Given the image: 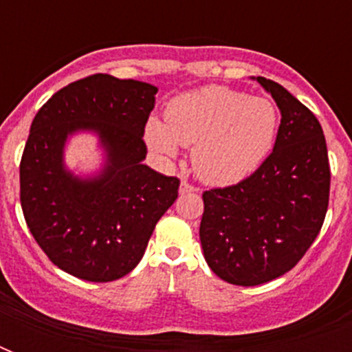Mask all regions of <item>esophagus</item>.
Instances as JSON below:
<instances>
[{
  "label": "esophagus",
  "instance_id": "1",
  "mask_svg": "<svg viewBox=\"0 0 352 352\" xmlns=\"http://www.w3.org/2000/svg\"><path fill=\"white\" fill-rule=\"evenodd\" d=\"M190 192H199V188L193 186L192 182L182 181L181 182V193H190Z\"/></svg>",
  "mask_w": 352,
  "mask_h": 352
}]
</instances>
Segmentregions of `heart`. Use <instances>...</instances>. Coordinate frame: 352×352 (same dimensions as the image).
I'll return each mask as SVG.
<instances>
[{
	"label": "heart",
	"instance_id": "heart-1",
	"mask_svg": "<svg viewBox=\"0 0 352 352\" xmlns=\"http://www.w3.org/2000/svg\"><path fill=\"white\" fill-rule=\"evenodd\" d=\"M278 129L279 111L274 100L208 85L171 100L164 124L148 122L146 140L162 157L177 155L179 144L193 146L192 160L199 177L214 184H230L263 164Z\"/></svg>",
	"mask_w": 352,
	"mask_h": 352
}]
</instances>
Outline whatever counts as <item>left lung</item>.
Returning a JSON list of instances; mask_svg holds the SVG:
<instances>
[{
  "instance_id": "1",
  "label": "left lung",
  "mask_w": 352,
  "mask_h": 352,
  "mask_svg": "<svg viewBox=\"0 0 352 352\" xmlns=\"http://www.w3.org/2000/svg\"><path fill=\"white\" fill-rule=\"evenodd\" d=\"M281 109L272 153L237 184L203 192L204 259L232 285L256 287L294 268L322 230L331 166L314 113L283 85L257 76Z\"/></svg>"
}]
</instances>
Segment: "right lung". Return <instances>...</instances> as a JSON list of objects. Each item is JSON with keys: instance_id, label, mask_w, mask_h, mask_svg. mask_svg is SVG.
<instances>
[{"instance_id": "add662e5", "label": "right lung", "mask_w": 352, "mask_h": 352, "mask_svg": "<svg viewBox=\"0 0 352 352\" xmlns=\"http://www.w3.org/2000/svg\"><path fill=\"white\" fill-rule=\"evenodd\" d=\"M157 87L91 74L49 98L36 113L19 162V201L30 234L63 272L107 283L142 259L155 225L175 203L181 181L142 164L144 127ZM96 129L110 164L95 182L63 170L69 132Z\"/></svg>"}]
</instances>
